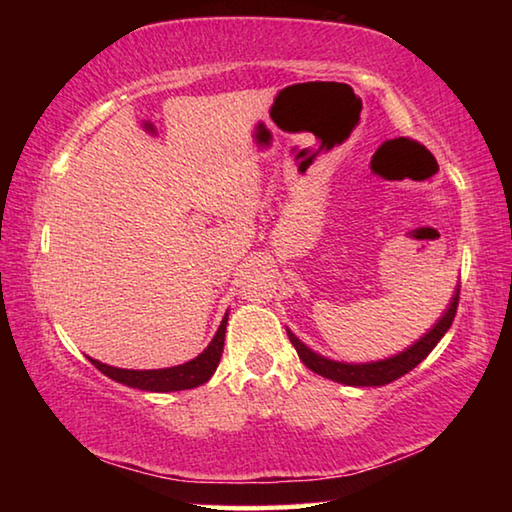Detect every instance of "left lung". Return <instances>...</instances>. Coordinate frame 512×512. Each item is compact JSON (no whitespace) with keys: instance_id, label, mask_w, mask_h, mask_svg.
Listing matches in <instances>:
<instances>
[{"instance_id":"left-lung-1","label":"left lung","mask_w":512,"mask_h":512,"mask_svg":"<svg viewBox=\"0 0 512 512\" xmlns=\"http://www.w3.org/2000/svg\"><path fill=\"white\" fill-rule=\"evenodd\" d=\"M458 291L461 289H456L454 298H452V302H449V307L443 314V318L433 325V329H429V332L424 334L418 343H413L411 348H406L404 352L395 354V357L384 359V361H372V363L332 361V359L320 357V354H316L314 350H309L296 334L289 332V329H287V334H289V341L293 343V348H296V352H298V357L302 359V363H305L309 370H314L316 375L327 377L332 381H339V384H345V386H384V384H391V381H395V379H400L409 370H413L433 348H436L438 341L443 339L447 329L454 323L456 307H458Z\"/></svg>"}]
</instances>
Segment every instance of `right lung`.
Segmentation results:
<instances>
[{
	"label": "right lung",
	"mask_w": 512,
	"mask_h": 512,
	"mask_svg": "<svg viewBox=\"0 0 512 512\" xmlns=\"http://www.w3.org/2000/svg\"><path fill=\"white\" fill-rule=\"evenodd\" d=\"M225 325H228V314L223 316L212 343L207 345V348L198 354L196 359L183 363V366L160 368V370H124V368H112V366H108V363H101L97 359H90V361H92V366L101 370L106 377L115 379L124 386L140 388V391H151V393L187 391V388H196V386L205 384V381L214 375V370L221 361V352H223Z\"/></svg>",
	"instance_id": "obj_1"
}]
</instances>
